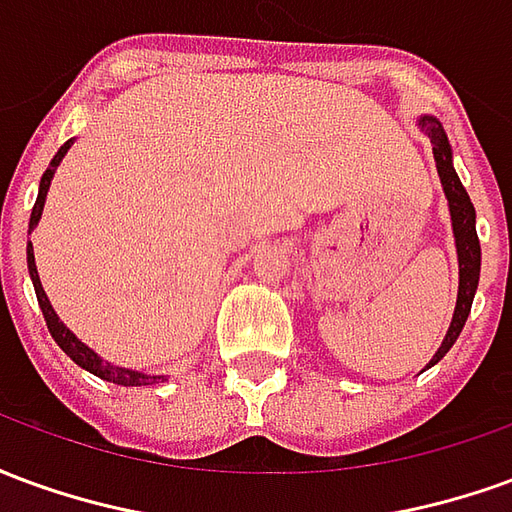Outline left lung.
<instances>
[{
  "instance_id": "left-lung-1",
  "label": "left lung",
  "mask_w": 512,
  "mask_h": 512,
  "mask_svg": "<svg viewBox=\"0 0 512 512\" xmlns=\"http://www.w3.org/2000/svg\"><path fill=\"white\" fill-rule=\"evenodd\" d=\"M419 131H425L433 147V158H436V172H439L441 189L447 197V208H450L452 235H455V252H458V299H455V312H452L450 329L441 340L439 351L433 354L428 367L441 362V356L450 351L458 334H461L463 323L472 312L474 293H477V282H480V241H477V227H474V205L469 194L463 189L458 172L452 167V147L450 139L444 134V128L433 115H422L417 120Z\"/></svg>"
}]
</instances>
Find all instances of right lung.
Listing matches in <instances>:
<instances>
[{
	"label": "right lung",
	"instance_id": "1",
	"mask_svg": "<svg viewBox=\"0 0 512 512\" xmlns=\"http://www.w3.org/2000/svg\"><path fill=\"white\" fill-rule=\"evenodd\" d=\"M73 139H68L65 145L57 150V156L51 158L49 169L43 172V178H40V189H38V200H35V208H32V216H29V233L38 227L40 216H43V205H46V194H49L51 180H54V172L60 167V161L65 158V153L71 150ZM27 266H29V277H32V285H35V296H38L40 310H43V318H46V326H49L51 337H54V343L60 345L65 354L71 356L76 365L87 370V373H93V376L104 378L109 384L117 386H150V384H161V381H167V376H147V373H139V370H131V367H120L112 365V362H106L104 356H98L90 348V345H84L76 334L60 321V315L54 312L51 307L49 296H46V290L40 285L38 277V266H35V252H32V241H27Z\"/></svg>",
	"mask_w": 512,
	"mask_h": 512
}]
</instances>
